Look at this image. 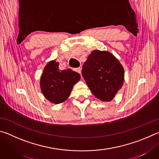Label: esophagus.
<instances>
[{
    "label": "esophagus",
    "mask_w": 159,
    "mask_h": 159,
    "mask_svg": "<svg viewBox=\"0 0 159 159\" xmlns=\"http://www.w3.org/2000/svg\"><path fill=\"white\" fill-rule=\"evenodd\" d=\"M75 71H76V72H78L79 74H81V69L80 68V67H79V68H76V69H75Z\"/></svg>",
    "instance_id": "obj_1"
}]
</instances>
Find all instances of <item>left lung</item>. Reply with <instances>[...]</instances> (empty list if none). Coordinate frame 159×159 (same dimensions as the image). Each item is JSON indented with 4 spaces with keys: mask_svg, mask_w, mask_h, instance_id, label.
Listing matches in <instances>:
<instances>
[{
    "mask_svg": "<svg viewBox=\"0 0 159 159\" xmlns=\"http://www.w3.org/2000/svg\"><path fill=\"white\" fill-rule=\"evenodd\" d=\"M82 75L86 84L97 98L111 101L122 88L124 69L118 59L108 51L91 52L83 65Z\"/></svg>",
    "mask_w": 159,
    "mask_h": 159,
    "instance_id": "left-lung-1",
    "label": "left lung"
}]
</instances>
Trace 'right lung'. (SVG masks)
I'll return each mask as SVG.
<instances>
[{
	"mask_svg": "<svg viewBox=\"0 0 159 159\" xmlns=\"http://www.w3.org/2000/svg\"><path fill=\"white\" fill-rule=\"evenodd\" d=\"M80 79L79 73L70 69L60 70L59 62L52 60L45 66L40 79V87L45 99L57 104L68 99L74 85Z\"/></svg>",
	"mask_w": 159,
	"mask_h": 159,
	"instance_id": "right-lung-1",
	"label": "right lung"
}]
</instances>
